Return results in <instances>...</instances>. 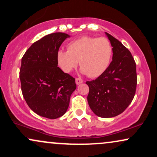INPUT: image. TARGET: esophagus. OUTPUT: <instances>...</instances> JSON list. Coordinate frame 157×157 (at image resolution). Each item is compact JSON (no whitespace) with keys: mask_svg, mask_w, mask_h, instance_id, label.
<instances>
[{"mask_svg":"<svg viewBox=\"0 0 157 157\" xmlns=\"http://www.w3.org/2000/svg\"><path fill=\"white\" fill-rule=\"evenodd\" d=\"M75 82H76L77 85H80V84L83 82V80H82L81 78H76V80H75Z\"/></svg>","mask_w":157,"mask_h":157,"instance_id":"34e87169","label":"esophagus"}]
</instances>
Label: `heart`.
Here are the masks:
<instances>
[{"mask_svg": "<svg viewBox=\"0 0 157 157\" xmlns=\"http://www.w3.org/2000/svg\"><path fill=\"white\" fill-rule=\"evenodd\" d=\"M113 46L105 37H82L68 43L67 51L57 54V63L66 73L77 67L91 78L100 77L107 70L112 60Z\"/></svg>", "mask_w": 157, "mask_h": 157, "instance_id": "1", "label": "heart"}]
</instances>
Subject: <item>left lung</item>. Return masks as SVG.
<instances>
[{"label": "left lung", "instance_id": "8db88e82", "mask_svg": "<svg viewBox=\"0 0 157 157\" xmlns=\"http://www.w3.org/2000/svg\"><path fill=\"white\" fill-rule=\"evenodd\" d=\"M113 46L112 61L96 80L86 82L89 87L88 102L97 116L116 117L123 112L134 99L137 84L136 63L120 41L105 32Z\"/></svg>", "mask_w": 157, "mask_h": 157}]
</instances>
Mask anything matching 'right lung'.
<instances>
[{
  "mask_svg": "<svg viewBox=\"0 0 157 157\" xmlns=\"http://www.w3.org/2000/svg\"><path fill=\"white\" fill-rule=\"evenodd\" d=\"M69 37L62 32L44 36L27 49L21 60L20 80L23 96L29 107L44 117H62L77 88L75 79L57 66L59 48Z\"/></svg>",
  "mask_w": 157,
  "mask_h": 157,
  "instance_id": "obj_1",
  "label": "right lung"
}]
</instances>
